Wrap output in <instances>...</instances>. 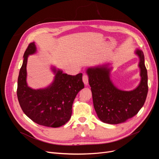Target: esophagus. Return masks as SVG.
Here are the masks:
<instances>
[{"mask_svg":"<svg viewBox=\"0 0 159 159\" xmlns=\"http://www.w3.org/2000/svg\"><path fill=\"white\" fill-rule=\"evenodd\" d=\"M83 82L85 85H88V76L87 75H83Z\"/></svg>","mask_w":159,"mask_h":159,"instance_id":"obj_1","label":"esophagus"}]
</instances>
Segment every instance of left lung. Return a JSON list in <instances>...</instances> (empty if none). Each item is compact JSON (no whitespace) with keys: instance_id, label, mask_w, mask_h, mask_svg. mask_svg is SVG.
Instances as JSON below:
<instances>
[{"instance_id":"8db88e82","label":"left lung","mask_w":159,"mask_h":159,"mask_svg":"<svg viewBox=\"0 0 159 159\" xmlns=\"http://www.w3.org/2000/svg\"><path fill=\"white\" fill-rule=\"evenodd\" d=\"M141 81L136 88L125 91L118 88L111 79V63L91 66L86 70L92 93L93 106L98 118L103 123L119 124L137 115L145 102L148 93L147 70L145 56L137 48Z\"/></svg>"}]
</instances>
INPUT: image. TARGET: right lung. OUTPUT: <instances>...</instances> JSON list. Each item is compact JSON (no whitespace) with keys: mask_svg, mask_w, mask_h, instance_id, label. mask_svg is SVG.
Segmentation results:
<instances>
[{"mask_svg":"<svg viewBox=\"0 0 159 159\" xmlns=\"http://www.w3.org/2000/svg\"><path fill=\"white\" fill-rule=\"evenodd\" d=\"M37 52L35 42L28 46L18 78L17 97L23 112L40 125L59 127L71 116L72 104L79 91L84 88L82 74L70 75L51 66L54 75L52 82L44 88L34 89L28 85L26 66L28 56Z\"/></svg>","mask_w":159,"mask_h":159,"instance_id":"1","label":"right lung"}]
</instances>
